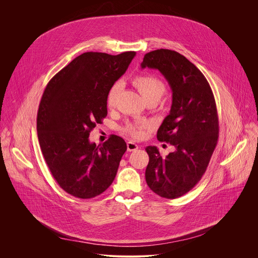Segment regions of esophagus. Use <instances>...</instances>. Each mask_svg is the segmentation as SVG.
Segmentation results:
<instances>
[{"instance_id": "obj_1", "label": "esophagus", "mask_w": 258, "mask_h": 258, "mask_svg": "<svg viewBox=\"0 0 258 258\" xmlns=\"http://www.w3.org/2000/svg\"><path fill=\"white\" fill-rule=\"evenodd\" d=\"M126 146H127V151H128V152L136 151V150H138V148H139V146H138L136 143L132 142V141L127 142V143H126Z\"/></svg>"}]
</instances>
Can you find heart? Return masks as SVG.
Instances as JSON below:
<instances>
[{
  "label": "heart",
  "mask_w": 258,
  "mask_h": 258,
  "mask_svg": "<svg viewBox=\"0 0 258 258\" xmlns=\"http://www.w3.org/2000/svg\"><path fill=\"white\" fill-rule=\"evenodd\" d=\"M133 85L137 88L139 93L147 103H156L165 93L166 87L164 82L154 75H140L133 79ZM120 91V84L115 83L109 89L106 96V104L108 108H113L116 105L118 94ZM153 127V123L149 120H138L128 122L123 127V132L134 139H141L145 132Z\"/></svg>",
  "instance_id": "b5f03b06"
}]
</instances>
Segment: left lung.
<instances>
[{
	"label": "left lung",
	"mask_w": 258,
	"mask_h": 258,
	"mask_svg": "<svg viewBox=\"0 0 258 258\" xmlns=\"http://www.w3.org/2000/svg\"><path fill=\"white\" fill-rule=\"evenodd\" d=\"M141 66L158 69L172 90L170 112L158 128L157 139L175 150L162 157L156 147H147L149 163L145 176L154 193L175 199L197 185L216 147L219 128L214 96L203 73L175 51L147 53Z\"/></svg>",
	"instance_id": "8db88e82"
}]
</instances>
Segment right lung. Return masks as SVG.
<instances>
[{"instance_id": "1", "label": "right lung", "mask_w": 258, "mask_h": 258, "mask_svg": "<svg viewBox=\"0 0 258 258\" xmlns=\"http://www.w3.org/2000/svg\"><path fill=\"white\" fill-rule=\"evenodd\" d=\"M135 55L84 53L56 73L44 91L36 118L41 150L58 185L77 198L106 191L126 151L118 136L99 146L89 136L107 116V93Z\"/></svg>"}]
</instances>
